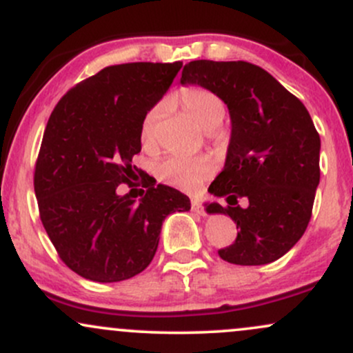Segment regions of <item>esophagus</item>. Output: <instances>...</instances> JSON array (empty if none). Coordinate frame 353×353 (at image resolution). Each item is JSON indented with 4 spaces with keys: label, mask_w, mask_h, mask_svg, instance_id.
I'll return each mask as SVG.
<instances>
[{
    "label": "esophagus",
    "mask_w": 353,
    "mask_h": 353,
    "mask_svg": "<svg viewBox=\"0 0 353 353\" xmlns=\"http://www.w3.org/2000/svg\"><path fill=\"white\" fill-rule=\"evenodd\" d=\"M192 212L198 213V215H205V208L200 200H192Z\"/></svg>",
    "instance_id": "obj_1"
}]
</instances>
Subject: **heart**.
<instances>
[{
	"instance_id": "obj_1",
	"label": "heart",
	"mask_w": 353,
	"mask_h": 353,
	"mask_svg": "<svg viewBox=\"0 0 353 353\" xmlns=\"http://www.w3.org/2000/svg\"><path fill=\"white\" fill-rule=\"evenodd\" d=\"M175 100L178 106L207 132L219 128L223 121L225 113H227L223 100L215 91L205 88V86H185L178 91ZM163 113L165 103H157L146 112L141 120L140 140L146 148L155 145L157 128ZM212 172L213 161L208 157H170L157 166L160 180L183 190L196 187L201 180L212 175Z\"/></svg>"
}]
</instances>
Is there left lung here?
<instances>
[{
    "label": "left lung",
    "mask_w": 353,
    "mask_h": 353,
    "mask_svg": "<svg viewBox=\"0 0 353 353\" xmlns=\"http://www.w3.org/2000/svg\"><path fill=\"white\" fill-rule=\"evenodd\" d=\"M181 85L215 91L228 106L232 137L227 160L210 185L208 213H223L240 230L219 255L235 265H265L302 239L320 181V137L307 108L268 71L247 61L196 59ZM245 197L249 207L238 201Z\"/></svg>",
    "instance_id": "8db88e82"
}]
</instances>
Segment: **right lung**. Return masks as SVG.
Segmentation results:
<instances>
[{
	"label": "right lung",
	"instance_id": "right-lung-1",
	"mask_svg": "<svg viewBox=\"0 0 353 353\" xmlns=\"http://www.w3.org/2000/svg\"><path fill=\"white\" fill-rule=\"evenodd\" d=\"M175 63L106 66L73 86L51 113L34 166L39 219L68 268L101 283L132 279L155 256L163 220L188 212L190 198L145 183L133 187L141 120L180 71ZM138 172V170H137Z\"/></svg>",
	"mask_w": 353,
	"mask_h": 353
}]
</instances>
